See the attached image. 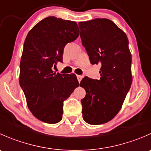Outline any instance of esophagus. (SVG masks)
Here are the masks:
<instances>
[{"mask_svg": "<svg viewBox=\"0 0 151 151\" xmlns=\"http://www.w3.org/2000/svg\"><path fill=\"white\" fill-rule=\"evenodd\" d=\"M77 80H78L79 83H80L82 80V79L83 78V77L82 75H77Z\"/></svg>", "mask_w": 151, "mask_h": 151, "instance_id": "1", "label": "esophagus"}]
</instances>
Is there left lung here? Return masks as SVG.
I'll return each instance as SVG.
<instances>
[{"instance_id":"1","label":"left lung","mask_w":151,"mask_h":151,"mask_svg":"<svg viewBox=\"0 0 151 151\" xmlns=\"http://www.w3.org/2000/svg\"><path fill=\"white\" fill-rule=\"evenodd\" d=\"M80 37L91 64L99 65L100 80L85 77L80 85L83 120L88 124L109 122L119 112L132 83V54L126 33L104 18L79 22Z\"/></svg>"}]
</instances>
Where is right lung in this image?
I'll return each mask as SVG.
<instances>
[{"instance_id": "obj_1", "label": "right lung", "mask_w": 151, "mask_h": 151, "mask_svg": "<svg viewBox=\"0 0 151 151\" xmlns=\"http://www.w3.org/2000/svg\"><path fill=\"white\" fill-rule=\"evenodd\" d=\"M80 35L76 22L48 17L28 32L20 60L19 82L29 110L38 120L54 124L63 116V103L79 86L74 74L53 73L63 48Z\"/></svg>"}]
</instances>
